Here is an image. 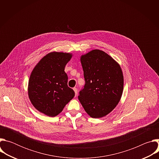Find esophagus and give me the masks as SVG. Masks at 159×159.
Returning a JSON list of instances; mask_svg holds the SVG:
<instances>
[{
	"label": "esophagus",
	"mask_w": 159,
	"mask_h": 159,
	"mask_svg": "<svg viewBox=\"0 0 159 159\" xmlns=\"http://www.w3.org/2000/svg\"><path fill=\"white\" fill-rule=\"evenodd\" d=\"M74 92H75V96L77 95V88H75V87H74Z\"/></svg>",
	"instance_id": "obj_1"
}]
</instances>
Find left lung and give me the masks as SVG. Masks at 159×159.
<instances>
[{
    "label": "left lung",
    "mask_w": 159,
    "mask_h": 159,
    "mask_svg": "<svg viewBox=\"0 0 159 159\" xmlns=\"http://www.w3.org/2000/svg\"><path fill=\"white\" fill-rule=\"evenodd\" d=\"M85 84L78 96L87 114L93 118H102L119 103L124 79L121 66L111 56L93 50L80 57Z\"/></svg>",
    "instance_id": "8db88e82"
}]
</instances>
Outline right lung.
<instances>
[{"mask_svg":"<svg viewBox=\"0 0 159 159\" xmlns=\"http://www.w3.org/2000/svg\"><path fill=\"white\" fill-rule=\"evenodd\" d=\"M70 53L53 52L43 57L31 72L28 96L33 106L45 115L55 117L74 98L68 87L65 66L72 58Z\"/></svg>","mask_w":159,"mask_h":159,"instance_id":"right-lung-1","label":"right lung"}]
</instances>
